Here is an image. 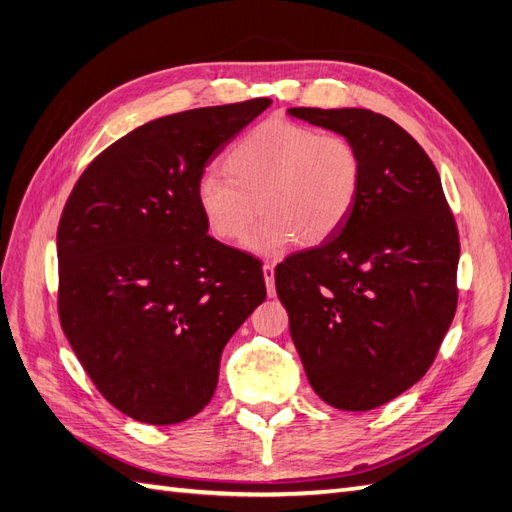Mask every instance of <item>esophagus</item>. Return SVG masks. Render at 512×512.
<instances>
[{
  "instance_id": "34e87169",
  "label": "esophagus",
  "mask_w": 512,
  "mask_h": 512,
  "mask_svg": "<svg viewBox=\"0 0 512 512\" xmlns=\"http://www.w3.org/2000/svg\"><path fill=\"white\" fill-rule=\"evenodd\" d=\"M264 281H266V290H268V297H275V268L266 264L264 268Z\"/></svg>"
}]
</instances>
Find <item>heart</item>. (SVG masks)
Here are the masks:
<instances>
[{
    "instance_id": "obj_1",
    "label": "heart",
    "mask_w": 512,
    "mask_h": 512,
    "mask_svg": "<svg viewBox=\"0 0 512 512\" xmlns=\"http://www.w3.org/2000/svg\"><path fill=\"white\" fill-rule=\"evenodd\" d=\"M226 169L228 176L204 171L195 184L200 213L217 239L235 242L262 211L244 239L262 257L281 255L292 242L314 246L332 237L361 184V158L350 140L286 118H270L239 138Z\"/></svg>"
}]
</instances>
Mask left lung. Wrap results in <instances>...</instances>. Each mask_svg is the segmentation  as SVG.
<instances>
[{"label":"left lung","mask_w":512,"mask_h":512,"mask_svg":"<svg viewBox=\"0 0 512 512\" xmlns=\"http://www.w3.org/2000/svg\"><path fill=\"white\" fill-rule=\"evenodd\" d=\"M345 136L361 184L339 231L275 268L277 295L312 389L369 411L416 385L458 306L460 237L431 158L391 118L361 107H290Z\"/></svg>","instance_id":"8db88e82"}]
</instances>
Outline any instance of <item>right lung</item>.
Wrapping results in <instances>:
<instances>
[{"instance_id": "right-lung-1", "label": "right lung", "mask_w": 512, "mask_h": 512, "mask_svg": "<svg viewBox=\"0 0 512 512\" xmlns=\"http://www.w3.org/2000/svg\"><path fill=\"white\" fill-rule=\"evenodd\" d=\"M270 103L140 125L90 162L65 202L61 328L96 389L138 422L176 424L209 405L224 345L266 299L257 259L206 233L195 184Z\"/></svg>"}]
</instances>
